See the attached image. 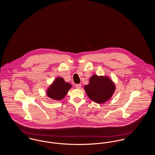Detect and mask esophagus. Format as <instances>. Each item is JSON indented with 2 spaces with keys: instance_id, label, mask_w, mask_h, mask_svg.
I'll use <instances>...</instances> for the list:
<instances>
[{
  "instance_id": "esophagus-1",
  "label": "esophagus",
  "mask_w": 155,
  "mask_h": 155,
  "mask_svg": "<svg viewBox=\"0 0 155 155\" xmlns=\"http://www.w3.org/2000/svg\"><path fill=\"white\" fill-rule=\"evenodd\" d=\"M75 88L77 89H80L81 88V84H76L75 85Z\"/></svg>"
}]
</instances>
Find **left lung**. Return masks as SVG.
Here are the masks:
<instances>
[{
    "instance_id": "left-lung-1",
    "label": "left lung",
    "mask_w": 155,
    "mask_h": 155,
    "mask_svg": "<svg viewBox=\"0 0 155 155\" xmlns=\"http://www.w3.org/2000/svg\"><path fill=\"white\" fill-rule=\"evenodd\" d=\"M84 89L91 100L102 104L112 97L116 90V85L107 75L94 74L90 78L88 84L84 86Z\"/></svg>"
}]
</instances>
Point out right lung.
Returning a JSON list of instances; mask_svg holds the SVG:
<instances>
[{
  "mask_svg": "<svg viewBox=\"0 0 155 155\" xmlns=\"http://www.w3.org/2000/svg\"><path fill=\"white\" fill-rule=\"evenodd\" d=\"M71 85L64 81L62 77H58L46 89V95L54 101L63 99L67 94Z\"/></svg>",
  "mask_w": 155,
  "mask_h": 155,
  "instance_id": "1",
  "label": "right lung"
}]
</instances>
